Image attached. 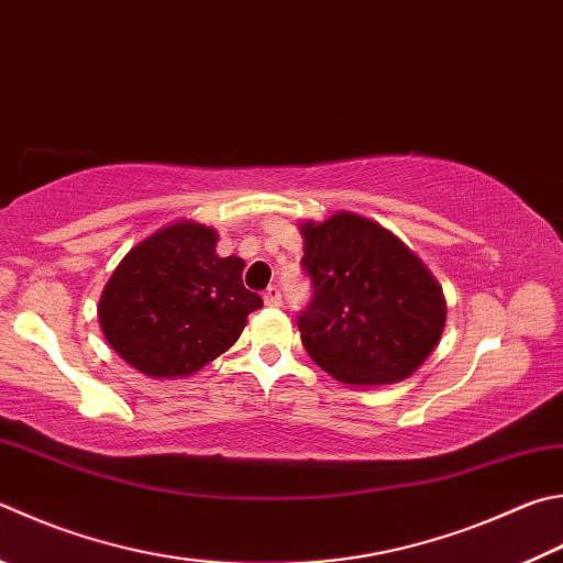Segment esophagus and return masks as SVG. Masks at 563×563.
I'll return each mask as SVG.
<instances>
[{
	"label": "esophagus",
	"mask_w": 563,
	"mask_h": 563,
	"mask_svg": "<svg viewBox=\"0 0 563 563\" xmlns=\"http://www.w3.org/2000/svg\"><path fill=\"white\" fill-rule=\"evenodd\" d=\"M263 300H265V305H268V308H280L283 295H280L278 288H268V290H265V295H263Z\"/></svg>",
	"instance_id": "1"
}]
</instances>
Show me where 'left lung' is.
Returning a JSON list of instances; mask_svg holds the SVG:
<instances>
[{
    "label": "left lung",
    "instance_id": "8db88e82",
    "mask_svg": "<svg viewBox=\"0 0 563 563\" xmlns=\"http://www.w3.org/2000/svg\"><path fill=\"white\" fill-rule=\"evenodd\" d=\"M300 233L314 292L298 327L312 362L354 388L408 379L445 330L448 305L433 273L360 213L302 221Z\"/></svg>",
    "mask_w": 563,
    "mask_h": 563
}]
</instances>
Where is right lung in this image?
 Segmentation results:
<instances>
[{
  "instance_id": "add662e5",
  "label": "right lung",
  "mask_w": 563,
  "mask_h": 563,
  "mask_svg": "<svg viewBox=\"0 0 563 563\" xmlns=\"http://www.w3.org/2000/svg\"><path fill=\"white\" fill-rule=\"evenodd\" d=\"M217 229L191 219L150 233L112 271L98 302L108 344L152 379L197 374L239 340L261 295L243 288L246 263L221 258Z\"/></svg>"
}]
</instances>
